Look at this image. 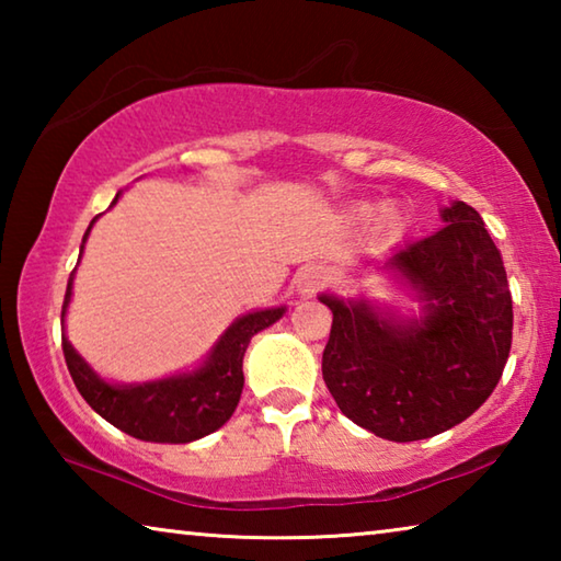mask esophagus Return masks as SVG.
Returning a JSON list of instances; mask_svg holds the SVG:
<instances>
[{
	"label": "esophagus",
	"instance_id": "1",
	"mask_svg": "<svg viewBox=\"0 0 561 561\" xmlns=\"http://www.w3.org/2000/svg\"><path fill=\"white\" fill-rule=\"evenodd\" d=\"M329 282V272L321 264H307L297 274V294L301 297H314L319 289H324Z\"/></svg>",
	"mask_w": 561,
	"mask_h": 561
}]
</instances>
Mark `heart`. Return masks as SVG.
<instances>
[{"mask_svg":"<svg viewBox=\"0 0 561 561\" xmlns=\"http://www.w3.org/2000/svg\"><path fill=\"white\" fill-rule=\"evenodd\" d=\"M378 232H381L383 237H393L403 230V213L398 210V207L393 203L383 205L381 210H378Z\"/></svg>","mask_w":561,"mask_h":561,"instance_id":"b5f03b06","label":"heart"}]
</instances>
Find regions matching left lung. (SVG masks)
Returning <instances> with one entry per match:
<instances>
[{"mask_svg": "<svg viewBox=\"0 0 561 561\" xmlns=\"http://www.w3.org/2000/svg\"><path fill=\"white\" fill-rule=\"evenodd\" d=\"M445 227L378 264L417 314L366 297L319 294L334 314L321 374L341 413L378 438L411 443L462 423L495 391L512 346L505 264L485 222L460 201Z\"/></svg>", "mask_w": 561, "mask_h": 561, "instance_id": "left-lung-1", "label": "left lung"}]
</instances>
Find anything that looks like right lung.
<instances>
[{
    "mask_svg": "<svg viewBox=\"0 0 561 561\" xmlns=\"http://www.w3.org/2000/svg\"><path fill=\"white\" fill-rule=\"evenodd\" d=\"M118 197L121 193L113 197L111 207L118 203ZM99 217L101 215L93 217L87 234H83L81 254L91 227ZM73 277L76 270L71 272L69 284H66L61 309V346L73 383L83 396V401L101 417H106L111 425H116L118 431L133 435V438L148 443H193L222 428L234 413L237 403H240L244 386L242 358L247 346H250L254 334L272 327L287 311L282 304V307L254 309L237 317L225 329V334L215 341V346L207 351L201 364L190 368V371L144 383H111L93 371L89 360L66 339L64 321L71 304Z\"/></svg>",
    "mask_w": 561,
    "mask_h": 561,
    "instance_id": "right-lung-1",
    "label": "right lung"
}]
</instances>
